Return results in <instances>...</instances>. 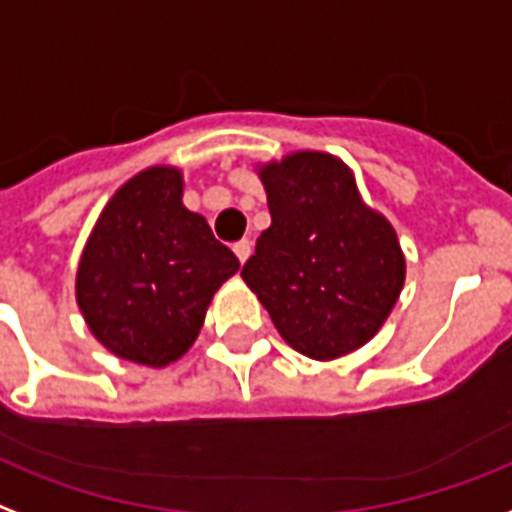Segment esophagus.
<instances>
[{"label":"esophagus","instance_id":"obj_1","mask_svg":"<svg viewBox=\"0 0 512 512\" xmlns=\"http://www.w3.org/2000/svg\"><path fill=\"white\" fill-rule=\"evenodd\" d=\"M235 256L240 259V264H245V261H248V256H251V243H248V240H240V243H235Z\"/></svg>","mask_w":512,"mask_h":512}]
</instances>
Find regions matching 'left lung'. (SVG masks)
I'll list each match as a JSON object with an SVG mask.
<instances>
[{"label":"left lung","mask_w":512,"mask_h":512,"mask_svg":"<svg viewBox=\"0 0 512 512\" xmlns=\"http://www.w3.org/2000/svg\"><path fill=\"white\" fill-rule=\"evenodd\" d=\"M259 178L272 224L240 275L296 352L334 360L358 350L403 291L395 229L360 200L334 154L293 152L259 168Z\"/></svg>","instance_id":"left-lung-1"}]
</instances>
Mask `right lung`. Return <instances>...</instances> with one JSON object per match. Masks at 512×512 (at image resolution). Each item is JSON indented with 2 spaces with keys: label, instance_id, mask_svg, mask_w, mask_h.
Returning a JSON list of instances; mask_svg holds the SVG:
<instances>
[{
  "label": "right lung",
  "instance_id": "add662e5",
  "mask_svg": "<svg viewBox=\"0 0 512 512\" xmlns=\"http://www.w3.org/2000/svg\"><path fill=\"white\" fill-rule=\"evenodd\" d=\"M181 170L157 165L122 184L98 216L77 269V304L106 350L141 366L178 360L221 283L240 269L200 213Z\"/></svg>",
  "mask_w": 512,
  "mask_h": 512
}]
</instances>
